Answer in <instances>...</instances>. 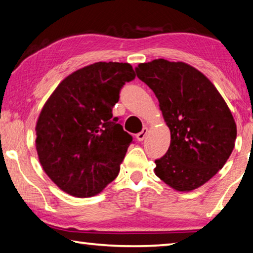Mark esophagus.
<instances>
[{
	"label": "esophagus",
	"instance_id": "34e87169",
	"mask_svg": "<svg viewBox=\"0 0 253 253\" xmlns=\"http://www.w3.org/2000/svg\"><path fill=\"white\" fill-rule=\"evenodd\" d=\"M147 130H148V128L147 127H144L143 130L140 131V132H138V134L136 135V138H137V140H138V142H143L144 138H145V136H146V134H147Z\"/></svg>",
	"mask_w": 253,
	"mask_h": 253
}]
</instances>
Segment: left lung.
<instances>
[{
    "instance_id": "left-lung-1",
    "label": "left lung",
    "mask_w": 253,
    "mask_h": 253,
    "mask_svg": "<svg viewBox=\"0 0 253 253\" xmlns=\"http://www.w3.org/2000/svg\"><path fill=\"white\" fill-rule=\"evenodd\" d=\"M135 71L155 93L170 130L169 151L155 161V174L176 191L195 190L223 168L234 148L237 125L228 105L187 63L156 59Z\"/></svg>"
}]
</instances>
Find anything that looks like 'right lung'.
I'll return each mask as SVG.
<instances>
[{
  "label": "right lung",
  "mask_w": 253,
  "mask_h": 253,
  "mask_svg": "<svg viewBox=\"0 0 253 253\" xmlns=\"http://www.w3.org/2000/svg\"><path fill=\"white\" fill-rule=\"evenodd\" d=\"M129 63L97 62L63 79L38 118L36 146L46 175L63 192L90 198L117 177L132 137L113 119Z\"/></svg>",
  "instance_id": "right-lung-1"
}]
</instances>
